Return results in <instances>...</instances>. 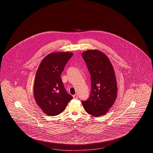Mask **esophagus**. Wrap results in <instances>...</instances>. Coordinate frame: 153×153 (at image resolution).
<instances>
[{
	"label": "esophagus",
	"instance_id": "esophagus-1",
	"mask_svg": "<svg viewBox=\"0 0 153 153\" xmlns=\"http://www.w3.org/2000/svg\"><path fill=\"white\" fill-rule=\"evenodd\" d=\"M73 97L74 99H78V95H77V94H75V95H73Z\"/></svg>",
	"mask_w": 153,
	"mask_h": 153
}]
</instances>
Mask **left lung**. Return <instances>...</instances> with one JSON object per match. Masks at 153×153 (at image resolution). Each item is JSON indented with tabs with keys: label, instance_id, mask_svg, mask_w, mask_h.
Returning a JSON list of instances; mask_svg holds the SVG:
<instances>
[{
	"label": "left lung",
	"instance_id": "8db88e82",
	"mask_svg": "<svg viewBox=\"0 0 153 153\" xmlns=\"http://www.w3.org/2000/svg\"><path fill=\"white\" fill-rule=\"evenodd\" d=\"M91 76L89 98L82 102L85 111L95 117L105 115L117 99L115 71L109 58L102 51L88 50L82 53Z\"/></svg>",
	"mask_w": 153,
	"mask_h": 153
}]
</instances>
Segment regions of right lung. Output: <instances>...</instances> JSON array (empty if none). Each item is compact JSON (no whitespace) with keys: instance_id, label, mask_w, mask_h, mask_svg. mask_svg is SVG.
Here are the masks:
<instances>
[{"instance_id":"1","label":"right lung","mask_w":153,"mask_h":153,"mask_svg":"<svg viewBox=\"0 0 153 153\" xmlns=\"http://www.w3.org/2000/svg\"><path fill=\"white\" fill-rule=\"evenodd\" d=\"M73 54L68 51L51 53L42 59L38 68L33 87L34 96L37 105L47 115H59L73 99L66 92L60 77Z\"/></svg>"}]
</instances>
